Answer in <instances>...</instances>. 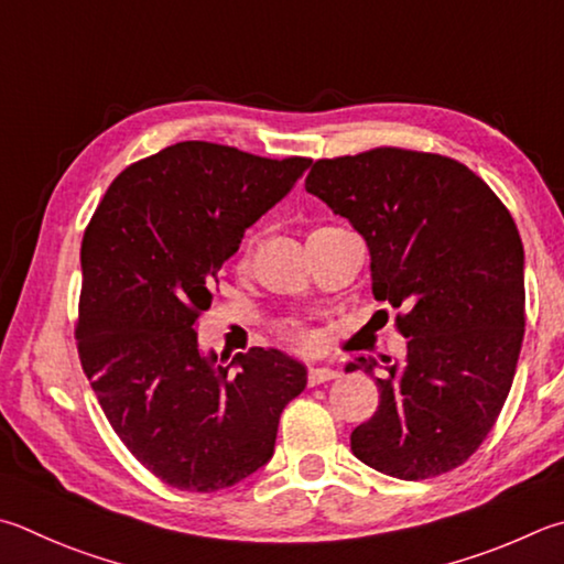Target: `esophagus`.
Returning <instances> with one entry per match:
<instances>
[{"label":"esophagus","mask_w":564,"mask_h":564,"mask_svg":"<svg viewBox=\"0 0 564 564\" xmlns=\"http://www.w3.org/2000/svg\"><path fill=\"white\" fill-rule=\"evenodd\" d=\"M337 372L330 370V367H311L308 370V384L315 387V384H323V382H330L335 380Z\"/></svg>","instance_id":"esophagus-1"}]
</instances>
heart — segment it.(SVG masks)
Instances as JSON below:
<instances>
[{
  "mask_svg": "<svg viewBox=\"0 0 564 564\" xmlns=\"http://www.w3.org/2000/svg\"><path fill=\"white\" fill-rule=\"evenodd\" d=\"M256 234H251V237L243 241V247H241V261H247V259H251V253H253V249H256ZM283 335L289 337L291 343H295V345H303V347H308L311 343H313V335L308 333V330H303L301 325H283Z\"/></svg>",
  "mask_w": 564,
  "mask_h": 564,
  "instance_id": "1",
  "label": "heart"
}]
</instances>
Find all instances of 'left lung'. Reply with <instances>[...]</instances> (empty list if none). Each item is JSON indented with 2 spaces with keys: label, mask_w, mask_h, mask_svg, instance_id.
Wrapping results in <instances>:
<instances>
[{
  "label": "left lung",
  "mask_w": 564,
  "mask_h": 564,
  "mask_svg": "<svg viewBox=\"0 0 564 564\" xmlns=\"http://www.w3.org/2000/svg\"><path fill=\"white\" fill-rule=\"evenodd\" d=\"M305 189L362 234L375 299L402 308L406 365L375 377L380 406L352 454L402 480L448 474L484 444L516 377L525 281L513 217L458 160L404 148L315 160ZM360 365L372 375L377 362L347 370Z\"/></svg>",
  "instance_id": "left-lung-1"
}]
</instances>
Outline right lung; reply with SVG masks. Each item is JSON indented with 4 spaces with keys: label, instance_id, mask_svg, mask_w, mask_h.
<instances>
[{
    "label": "right lung",
    "instance_id": "add662e5",
    "mask_svg": "<svg viewBox=\"0 0 564 564\" xmlns=\"http://www.w3.org/2000/svg\"><path fill=\"white\" fill-rule=\"evenodd\" d=\"M308 165L177 142L122 170L88 221L80 365L120 442L172 488L214 494L259 470L305 389V367L271 347L204 357L197 323L243 231Z\"/></svg>",
    "mask_w": 564,
    "mask_h": 564
}]
</instances>
